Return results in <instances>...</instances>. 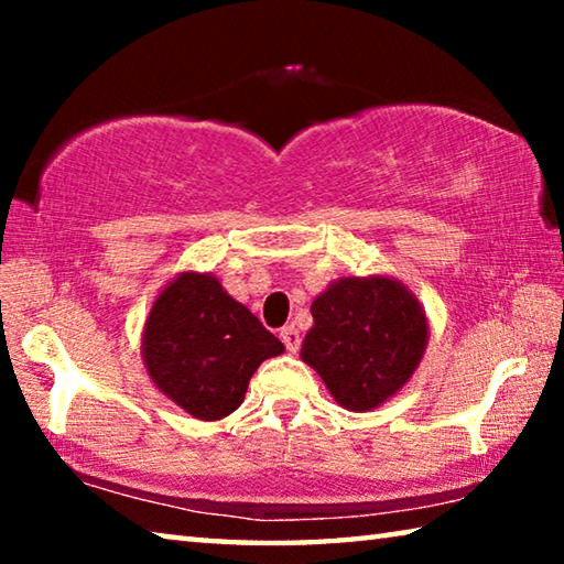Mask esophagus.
<instances>
[{
    "label": "esophagus",
    "instance_id": "esophagus-1",
    "mask_svg": "<svg viewBox=\"0 0 564 564\" xmlns=\"http://www.w3.org/2000/svg\"><path fill=\"white\" fill-rule=\"evenodd\" d=\"M281 340H283V346L289 348L291 352L299 350V346H301V333H299V328H295V326L281 328Z\"/></svg>",
    "mask_w": 564,
    "mask_h": 564
}]
</instances>
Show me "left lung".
Wrapping results in <instances>:
<instances>
[{"label": "left lung", "instance_id": "8db88e82", "mask_svg": "<svg viewBox=\"0 0 564 564\" xmlns=\"http://www.w3.org/2000/svg\"><path fill=\"white\" fill-rule=\"evenodd\" d=\"M311 316L301 360L352 413L376 410L403 390L431 338L415 293L390 275H343L313 299Z\"/></svg>", "mask_w": 564, "mask_h": 564}]
</instances>
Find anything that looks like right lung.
Listing matches in <instances>:
<instances>
[{
	"mask_svg": "<svg viewBox=\"0 0 564 564\" xmlns=\"http://www.w3.org/2000/svg\"><path fill=\"white\" fill-rule=\"evenodd\" d=\"M285 348L214 273L184 271L159 291L141 333V358L159 393L198 420L243 403L248 380Z\"/></svg>",
	"mask_w": 564,
	"mask_h": 564,
	"instance_id": "add662e5",
	"label": "right lung"
}]
</instances>
